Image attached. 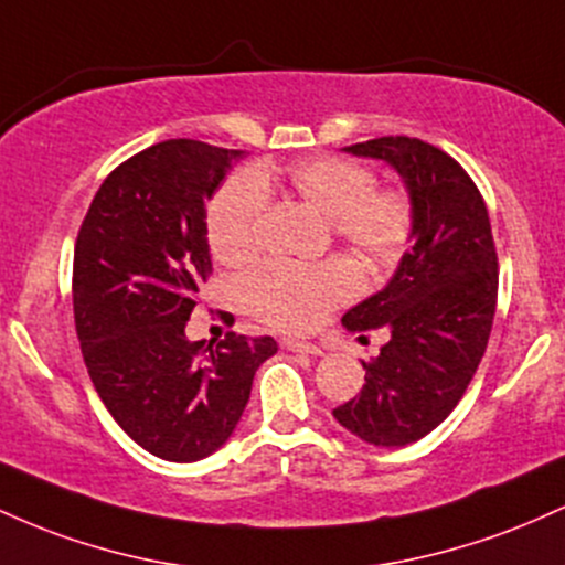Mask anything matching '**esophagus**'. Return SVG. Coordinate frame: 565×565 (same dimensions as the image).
Listing matches in <instances>:
<instances>
[{
	"label": "esophagus",
	"instance_id": "34e87169",
	"mask_svg": "<svg viewBox=\"0 0 565 565\" xmlns=\"http://www.w3.org/2000/svg\"><path fill=\"white\" fill-rule=\"evenodd\" d=\"M284 348L291 350V353H302V355H321L323 350L313 342H300V340H284Z\"/></svg>",
	"mask_w": 565,
	"mask_h": 565
}]
</instances>
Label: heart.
Returning a JSON list of instances; mask_svg holds the SVG:
<instances>
[{
	"instance_id": "b5f03b06",
	"label": "heart",
	"mask_w": 565,
	"mask_h": 565,
	"mask_svg": "<svg viewBox=\"0 0 565 565\" xmlns=\"http://www.w3.org/2000/svg\"><path fill=\"white\" fill-rule=\"evenodd\" d=\"M276 185L316 215L327 217L337 242L361 260L387 263L404 249L412 233V201L401 188L377 185L372 167L340 157H310L276 174H238L217 191L206 217L210 246L220 263H252L260 252L263 220ZM359 295V274L345 260L319 265H263L238 284L246 313L281 332H313L334 308Z\"/></svg>"
}]
</instances>
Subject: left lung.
Here are the masks:
<instances>
[{"instance_id": "8db88e82", "label": "left lung", "mask_w": 565, "mask_h": 565, "mask_svg": "<svg viewBox=\"0 0 565 565\" xmlns=\"http://www.w3.org/2000/svg\"><path fill=\"white\" fill-rule=\"evenodd\" d=\"M382 159L404 178L412 246L385 289L342 316L350 332L385 329L366 385L334 408L345 430L372 446H406L444 423L468 391L497 310V246L476 183L430 142L387 135L345 148Z\"/></svg>"}]
</instances>
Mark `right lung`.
<instances>
[{
  "label": "right lung",
  "instance_id": "add662e5",
  "mask_svg": "<svg viewBox=\"0 0 565 565\" xmlns=\"http://www.w3.org/2000/svg\"><path fill=\"white\" fill-rule=\"evenodd\" d=\"M244 151L164 140L97 188L74 246V321L97 395L135 444L170 462L210 457L242 419L274 337L191 342L212 274L206 201Z\"/></svg>",
  "mask_w": 565,
  "mask_h": 565
}]
</instances>
